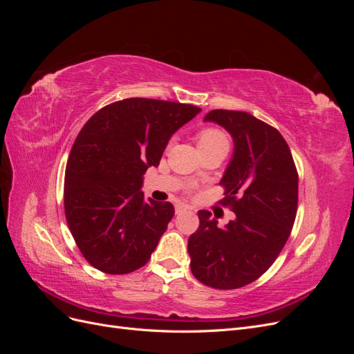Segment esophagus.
Instances as JSON below:
<instances>
[{
  "instance_id": "34e87169",
  "label": "esophagus",
  "mask_w": 354,
  "mask_h": 354,
  "mask_svg": "<svg viewBox=\"0 0 354 354\" xmlns=\"http://www.w3.org/2000/svg\"><path fill=\"white\" fill-rule=\"evenodd\" d=\"M187 209H189V207H186V205H177L176 207V214H181V212H185Z\"/></svg>"
}]
</instances>
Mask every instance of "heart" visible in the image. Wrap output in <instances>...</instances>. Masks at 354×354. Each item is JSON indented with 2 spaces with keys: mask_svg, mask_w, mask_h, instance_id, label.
<instances>
[{
  "mask_svg": "<svg viewBox=\"0 0 354 354\" xmlns=\"http://www.w3.org/2000/svg\"><path fill=\"white\" fill-rule=\"evenodd\" d=\"M198 147L199 149H209V147H224L229 149V140L224 133L214 130V128H207L198 134Z\"/></svg>",
  "mask_w": 354,
  "mask_h": 354,
  "instance_id": "1",
  "label": "heart"
}]
</instances>
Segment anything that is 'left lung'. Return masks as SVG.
Here are the masks:
<instances>
[{
    "label": "left lung",
    "mask_w": 354,
    "mask_h": 354,
    "mask_svg": "<svg viewBox=\"0 0 354 354\" xmlns=\"http://www.w3.org/2000/svg\"><path fill=\"white\" fill-rule=\"evenodd\" d=\"M233 138V155L220 185L234 220L224 227L211 212H198L199 227L187 242L190 269L202 283L236 289L274 263L294 226L298 174L282 134L239 111H211L203 118Z\"/></svg>",
    "instance_id": "left-lung-1"
}]
</instances>
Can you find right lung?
I'll return each mask as SVG.
<instances>
[{
    "instance_id": "obj_1",
    "label": "right lung",
    "mask_w": 354,
    "mask_h": 354,
    "mask_svg": "<svg viewBox=\"0 0 354 354\" xmlns=\"http://www.w3.org/2000/svg\"><path fill=\"white\" fill-rule=\"evenodd\" d=\"M194 104L133 97L104 106L82 127L65 176V214L80 251L109 274L143 267L174 216L169 202L145 199L143 176Z\"/></svg>"
}]
</instances>
